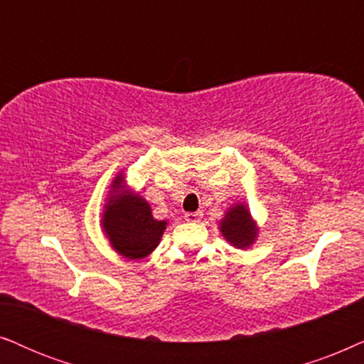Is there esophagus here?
Listing matches in <instances>:
<instances>
[{
	"mask_svg": "<svg viewBox=\"0 0 364 364\" xmlns=\"http://www.w3.org/2000/svg\"><path fill=\"white\" fill-rule=\"evenodd\" d=\"M201 213L200 211H196V213H186L185 215V220L186 221H190V223H198L201 220Z\"/></svg>",
	"mask_w": 364,
	"mask_h": 364,
	"instance_id": "34e87169",
	"label": "esophagus"
}]
</instances>
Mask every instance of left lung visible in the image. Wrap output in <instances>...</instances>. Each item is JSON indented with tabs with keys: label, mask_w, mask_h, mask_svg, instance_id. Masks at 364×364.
Instances as JSON below:
<instances>
[{
	"label": "left lung",
	"mask_w": 364,
	"mask_h": 364,
	"mask_svg": "<svg viewBox=\"0 0 364 364\" xmlns=\"http://www.w3.org/2000/svg\"><path fill=\"white\" fill-rule=\"evenodd\" d=\"M220 230L223 236L236 248H250L258 235V228L251 220L250 210L245 205L231 206L221 220Z\"/></svg>",
	"instance_id": "left-lung-1"
}]
</instances>
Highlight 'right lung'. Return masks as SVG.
Wrapping results in <instances>:
<instances>
[{"label":"right lung","instance_id":"obj_1","mask_svg":"<svg viewBox=\"0 0 364 364\" xmlns=\"http://www.w3.org/2000/svg\"><path fill=\"white\" fill-rule=\"evenodd\" d=\"M106 211L103 228L113 248L128 259L148 256L159 245L166 221L154 220L148 201L126 190L123 176H116Z\"/></svg>","mask_w":364,"mask_h":364}]
</instances>
